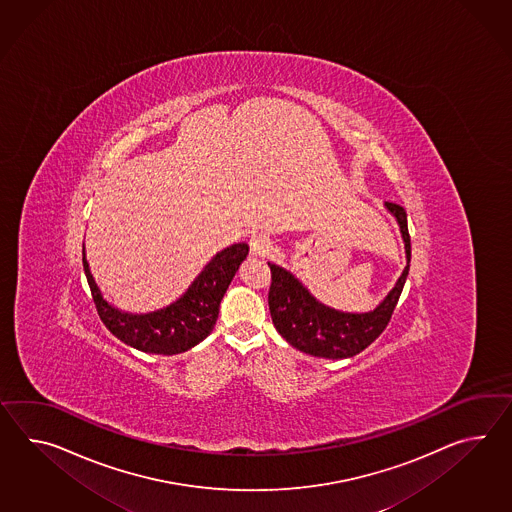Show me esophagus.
Wrapping results in <instances>:
<instances>
[{
    "instance_id": "esophagus-1",
    "label": "esophagus",
    "mask_w": 512,
    "mask_h": 512,
    "mask_svg": "<svg viewBox=\"0 0 512 512\" xmlns=\"http://www.w3.org/2000/svg\"><path fill=\"white\" fill-rule=\"evenodd\" d=\"M270 250H272V240H270V237H266L264 233H255V235L250 238L251 255H255V257H266V255L270 253Z\"/></svg>"
}]
</instances>
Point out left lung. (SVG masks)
Segmentation results:
<instances>
[{
	"mask_svg": "<svg viewBox=\"0 0 512 512\" xmlns=\"http://www.w3.org/2000/svg\"><path fill=\"white\" fill-rule=\"evenodd\" d=\"M388 212L396 218L405 242L407 266L399 275L394 288L387 298L381 301L374 311L342 312L331 309L322 301L316 300L307 288L303 287L296 275L285 268L268 262L272 270V285L268 294V305L275 329L287 340L290 346L300 349L312 357L324 359H348L362 349L368 348L375 338L387 327L392 312L398 305L405 279L409 275L411 262V237L407 227V212L396 203H385Z\"/></svg>",
	"mask_w": 512,
	"mask_h": 512,
	"instance_id": "obj_1",
	"label": "left lung"
}]
</instances>
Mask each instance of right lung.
I'll return each mask as SVG.
<instances>
[{"label": "right lung", "instance_id": "1", "mask_svg": "<svg viewBox=\"0 0 512 512\" xmlns=\"http://www.w3.org/2000/svg\"><path fill=\"white\" fill-rule=\"evenodd\" d=\"M248 251L250 246L246 242L218 251L179 300L146 314L120 311L103 298L90 274L85 250L83 268L101 322L114 337L144 353L175 355L194 348L211 335L218 320L220 301L240 264L248 257Z\"/></svg>", "mask_w": 512, "mask_h": 512}]
</instances>
